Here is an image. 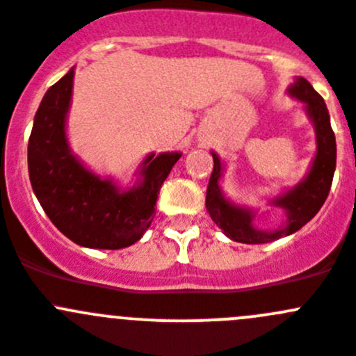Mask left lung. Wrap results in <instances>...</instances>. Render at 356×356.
<instances>
[{
  "label": "left lung",
  "mask_w": 356,
  "mask_h": 356,
  "mask_svg": "<svg viewBox=\"0 0 356 356\" xmlns=\"http://www.w3.org/2000/svg\"><path fill=\"white\" fill-rule=\"evenodd\" d=\"M288 92L298 102L304 103L305 112H307L309 119L313 121L314 131H316V154H314L307 175L295 188L288 189L270 202L272 205L281 207L286 212V225L272 232L257 230L253 227V211L235 205L234 202L225 198L221 186H219V179L223 177V163L216 152H212L214 168H212V175L209 179L205 207H207L212 221L223 230L227 237L235 242L265 244V242L277 241V238L295 234L318 214L321 205L327 200L328 191H330L337 147H335V135L332 131L330 115H328L325 99L314 91L313 86L304 77L295 79L293 84L288 88Z\"/></svg>",
  "instance_id": "8db88e82"
}]
</instances>
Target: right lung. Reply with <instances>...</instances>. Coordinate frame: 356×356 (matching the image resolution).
Returning <instances> with one entry per match:
<instances>
[{"label":"right lung","instance_id":"obj_1","mask_svg":"<svg viewBox=\"0 0 356 356\" xmlns=\"http://www.w3.org/2000/svg\"><path fill=\"white\" fill-rule=\"evenodd\" d=\"M72 89L73 68L47 89L35 114L28 144L33 191L54 227L75 244L128 248L151 227L159 189L181 152H151L137 170L133 188L122 189L112 179H102L70 151L66 114Z\"/></svg>","mask_w":356,"mask_h":356}]
</instances>
